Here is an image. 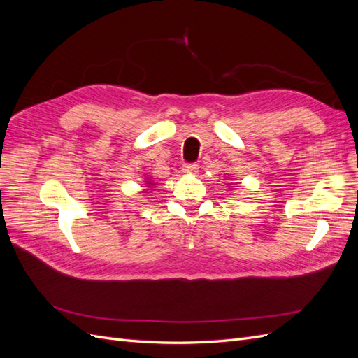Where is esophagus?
Masks as SVG:
<instances>
[{"label":"esophagus","instance_id":"1","mask_svg":"<svg viewBox=\"0 0 358 358\" xmlns=\"http://www.w3.org/2000/svg\"><path fill=\"white\" fill-rule=\"evenodd\" d=\"M182 171L185 173V175H196L199 171V166L197 164H185L182 167Z\"/></svg>","mask_w":358,"mask_h":358}]
</instances>
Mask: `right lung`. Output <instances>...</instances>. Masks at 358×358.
<instances>
[{"label":"right lung","mask_w":358,"mask_h":358,"mask_svg":"<svg viewBox=\"0 0 358 358\" xmlns=\"http://www.w3.org/2000/svg\"><path fill=\"white\" fill-rule=\"evenodd\" d=\"M148 183H149V182H148Z\"/></svg>","instance_id":"obj_1"}]
</instances>
